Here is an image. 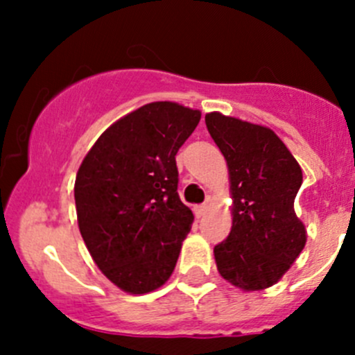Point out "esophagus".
I'll use <instances>...</instances> for the list:
<instances>
[{
	"label": "esophagus",
	"instance_id": "1",
	"mask_svg": "<svg viewBox=\"0 0 355 355\" xmlns=\"http://www.w3.org/2000/svg\"><path fill=\"white\" fill-rule=\"evenodd\" d=\"M206 213H207V204H199V206L194 207L196 218H202Z\"/></svg>",
	"mask_w": 355,
	"mask_h": 355
}]
</instances>
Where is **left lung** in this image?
Returning a JSON list of instances; mask_svg holds the SVG:
<instances>
[{
    "label": "left lung",
    "instance_id": "left-lung-1",
    "mask_svg": "<svg viewBox=\"0 0 355 355\" xmlns=\"http://www.w3.org/2000/svg\"><path fill=\"white\" fill-rule=\"evenodd\" d=\"M206 127L230 171L234 223L214 245L218 271L235 287L263 290L277 284L306 245V228L293 200L302 170L273 130L207 113Z\"/></svg>",
    "mask_w": 355,
    "mask_h": 355
}]
</instances>
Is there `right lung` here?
<instances>
[{"instance_id": "add662e5", "label": "right lung", "mask_w": 355, "mask_h": 355, "mask_svg": "<svg viewBox=\"0 0 355 355\" xmlns=\"http://www.w3.org/2000/svg\"><path fill=\"white\" fill-rule=\"evenodd\" d=\"M200 111L149 103L101 134L75 178L82 239L108 280L128 293H148L173 273L194 221L178 198V149Z\"/></svg>"}]
</instances>
